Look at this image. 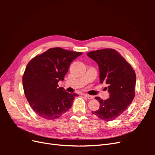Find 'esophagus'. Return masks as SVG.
Masks as SVG:
<instances>
[{
	"label": "esophagus",
	"instance_id": "1",
	"mask_svg": "<svg viewBox=\"0 0 155 155\" xmlns=\"http://www.w3.org/2000/svg\"><path fill=\"white\" fill-rule=\"evenodd\" d=\"M84 96L86 97L87 98H88V100H92L94 98V96H91V95H88V94H84Z\"/></svg>",
	"mask_w": 155,
	"mask_h": 155
}]
</instances>
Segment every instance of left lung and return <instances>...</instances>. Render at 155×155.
<instances>
[{
  "instance_id": "left-lung-1",
  "label": "left lung",
  "mask_w": 155,
  "mask_h": 155,
  "mask_svg": "<svg viewBox=\"0 0 155 155\" xmlns=\"http://www.w3.org/2000/svg\"><path fill=\"white\" fill-rule=\"evenodd\" d=\"M88 57L99 67L100 80L105 83L109 97L106 100L96 97L100 102L99 109L92 113L104 121H112L124 113L133 101L135 92L136 74L132 67L113 49L92 51Z\"/></svg>"
}]
</instances>
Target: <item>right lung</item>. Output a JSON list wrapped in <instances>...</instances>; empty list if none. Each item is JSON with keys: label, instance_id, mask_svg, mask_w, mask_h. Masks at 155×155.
<instances>
[{"label": "right lung", "instance_id": "1", "mask_svg": "<svg viewBox=\"0 0 155 155\" xmlns=\"http://www.w3.org/2000/svg\"><path fill=\"white\" fill-rule=\"evenodd\" d=\"M81 52L56 47L33 58L22 77L24 92L35 113L46 120L59 118L72 107L77 94L58 87L63 81L70 64Z\"/></svg>", "mask_w": 155, "mask_h": 155}]
</instances>
